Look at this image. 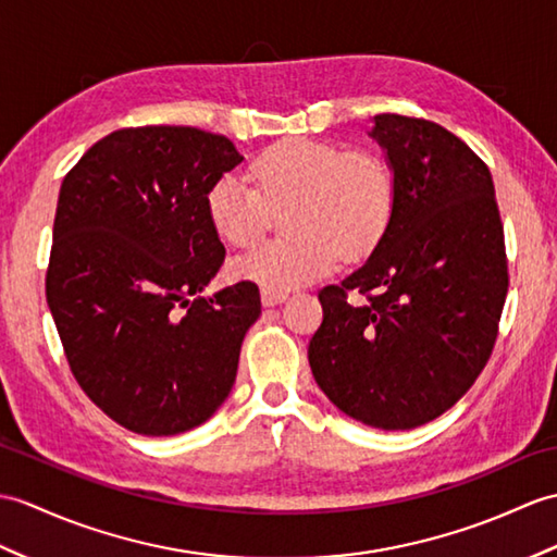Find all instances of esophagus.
Here are the masks:
<instances>
[{
  "label": "esophagus",
  "mask_w": 557,
  "mask_h": 557,
  "mask_svg": "<svg viewBox=\"0 0 557 557\" xmlns=\"http://www.w3.org/2000/svg\"><path fill=\"white\" fill-rule=\"evenodd\" d=\"M284 299H287V292H277V289H268V287H263V292H261L263 306H277Z\"/></svg>",
  "instance_id": "esophagus-1"
}]
</instances>
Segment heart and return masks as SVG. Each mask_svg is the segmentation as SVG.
Returning <instances> with one entry per match:
<instances>
[{"label":"heart","mask_w":557,"mask_h":557,"mask_svg":"<svg viewBox=\"0 0 557 557\" xmlns=\"http://www.w3.org/2000/svg\"><path fill=\"white\" fill-rule=\"evenodd\" d=\"M249 173L220 175L206 194L213 230L237 249L261 239L273 211L292 206L294 230L237 261V275L268 289H292L325 275L344 258L368 256L392 225L396 180L384 159L332 141L284 137L258 151Z\"/></svg>","instance_id":"heart-1"}]
</instances>
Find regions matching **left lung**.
Masks as SVG:
<instances>
[{
    "label": "left lung",
    "instance_id": "obj_1",
    "mask_svg": "<svg viewBox=\"0 0 557 557\" xmlns=\"http://www.w3.org/2000/svg\"><path fill=\"white\" fill-rule=\"evenodd\" d=\"M396 180L392 225L342 284L320 289L308 363L348 418L412 430L480 377L508 294L506 237L488 165L446 127L374 115Z\"/></svg>",
    "mask_w": 557,
    "mask_h": 557
}]
</instances>
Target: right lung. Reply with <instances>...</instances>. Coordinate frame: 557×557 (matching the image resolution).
Listing matches in <instances>:
<instances>
[{
  "label": "right lung",
  "instance_id": "add662e5",
  "mask_svg": "<svg viewBox=\"0 0 557 557\" xmlns=\"http://www.w3.org/2000/svg\"><path fill=\"white\" fill-rule=\"evenodd\" d=\"M239 161L199 127H123L61 183L47 304L75 382L135 434L199 426L235 384L261 294L249 280L201 292L225 261L206 194Z\"/></svg>",
  "mask_w": 557,
  "mask_h": 557
}]
</instances>
